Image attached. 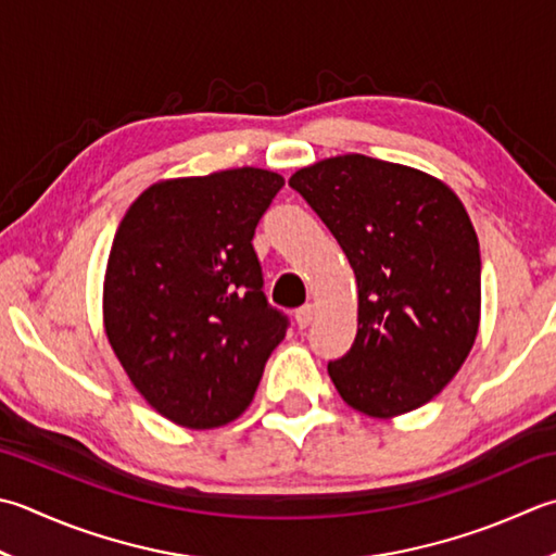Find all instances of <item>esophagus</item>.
Returning a JSON list of instances; mask_svg holds the SVG:
<instances>
[{
  "instance_id": "obj_1",
  "label": "esophagus",
  "mask_w": 556,
  "mask_h": 556,
  "mask_svg": "<svg viewBox=\"0 0 556 556\" xmlns=\"http://www.w3.org/2000/svg\"><path fill=\"white\" fill-rule=\"evenodd\" d=\"M313 318H315V306H313V303H306V306L296 311V325H299L301 330H306L308 325L313 323Z\"/></svg>"
}]
</instances>
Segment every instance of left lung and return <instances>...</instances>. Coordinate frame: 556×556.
Listing matches in <instances>:
<instances>
[{"instance_id":"obj_1","label":"left lung","mask_w":556,"mask_h":556,"mask_svg":"<svg viewBox=\"0 0 556 556\" xmlns=\"http://www.w3.org/2000/svg\"><path fill=\"white\" fill-rule=\"evenodd\" d=\"M289 185L356 277V340L328 364L337 393L376 419L427 405L480 330V243L460 198L429 173L364 154L323 159Z\"/></svg>"}]
</instances>
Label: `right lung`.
Listing matches in <instances>:
<instances>
[{
  "label": "right lung",
  "mask_w": 556,
  "mask_h": 556,
  "mask_svg": "<svg viewBox=\"0 0 556 556\" xmlns=\"http://www.w3.org/2000/svg\"><path fill=\"white\" fill-rule=\"evenodd\" d=\"M285 178L265 168L159 180L119 222L103 328L137 393L185 429L243 415L287 315L263 293L253 250Z\"/></svg>",
  "instance_id": "add662e5"
}]
</instances>
